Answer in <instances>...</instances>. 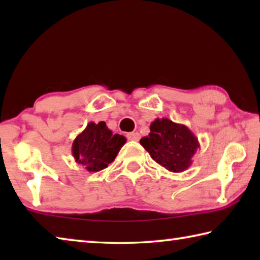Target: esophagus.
I'll return each instance as SVG.
<instances>
[{"label":"esophagus","instance_id":"34e87169","mask_svg":"<svg viewBox=\"0 0 260 260\" xmlns=\"http://www.w3.org/2000/svg\"><path fill=\"white\" fill-rule=\"evenodd\" d=\"M140 134L139 133H128L127 134V139L132 141H139L140 140Z\"/></svg>","mask_w":260,"mask_h":260}]
</instances>
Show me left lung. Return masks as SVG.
<instances>
[{"mask_svg":"<svg viewBox=\"0 0 260 260\" xmlns=\"http://www.w3.org/2000/svg\"><path fill=\"white\" fill-rule=\"evenodd\" d=\"M140 143L156 162L170 172L179 173L192 164V157L200 149L199 139L182 124L167 118H157L150 125V133Z\"/></svg>","mask_w":260,"mask_h":260,"instance_id":"left-lung-1","label":"left lung"}]
</instances>
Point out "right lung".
Segmentation results:
<instances>
[{"mask_svg":"<svg viewBox=\"0 0 260 260\" xmlns=\"http://www.w3.org/2000/svg\"><path fill=\"white\" fill-rule=\"evenodd\" d=\"M126 138L113 134L104 121L89 122L72 143V156L88 172H99L114 160Z\"/></svg>","mask_w":260,"mask_h":260,"instance_id":"add662e5","label":"right lung"}]
</instances>
